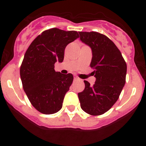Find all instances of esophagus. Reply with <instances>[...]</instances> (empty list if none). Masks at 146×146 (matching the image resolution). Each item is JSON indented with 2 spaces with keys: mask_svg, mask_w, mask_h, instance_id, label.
<instances>
[{
  "mask_svg": "<svg viewBox=\"0 0 146 146\" xmlns=\"http://www.w3.org/2000/svg\"><path fill=\"white\" fill-rule=\"evenodd\" d=\"M73 79H74V80H79V78L77 77V76H74Z\"/></svg>",
  "mask_w": 146,
  "mask_h": 146,
  "instance_id": "34e87169",
  "label": "esophagus"
}]
</instances>
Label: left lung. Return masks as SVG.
<instances>
[{"mask_svg":"<svg viewBox=\"0 0 146 146\" xmlns=\"http://www.w3.org/2000/svg\"><path fill=\"white\" fill-rule=\"evenodd\" d=\"M80 41L90 47V66L96 78L95 84L84 80L85 89L78 94L80 107L91 115H101L119 99L126 82L127 66L121 53L105 35L95 32H79Z\"/></svg>","mask_w":146,"mask_h":146,"instance_id":"obj_1","label":"left lung"}]
</instances>
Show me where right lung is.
I'll use <instances>...</instances> for the list:
<instances>
[{"label":"right lung","mask_w":146,"mask_h":146,"mask_svg":"<svg viewBox=\"0 0 146 146\" xmlns=\"http://www.w3.org/2000/svg\"><path fill=\"white\" fill-rule=\"evenodd\" d=\"M78 37L76 31L48 29L31 43L25 54L20 70L23 89L32 106L42 114H54L62 108L73 76L55 71L54 64L63 62L66 46Z\"/></svg>","instance_id":"add662e5"}]
</instances>
